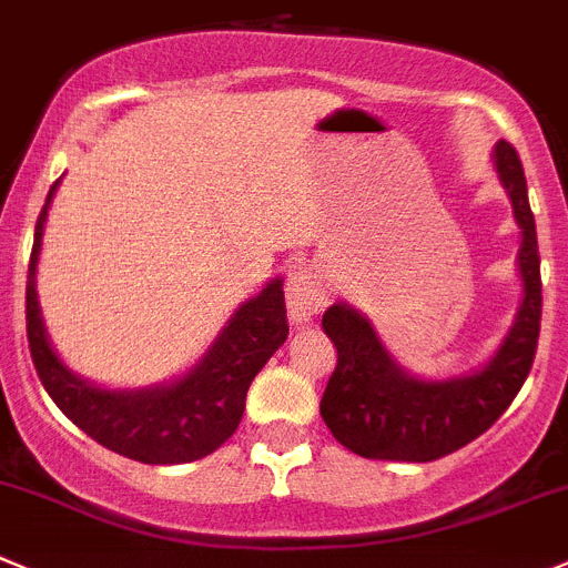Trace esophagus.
Instances as JSON below:
<instances>
[{
	"label": "esophagus",
	"mask_w": 568,
	"mask_h": 568,
	"mask_svg": "<svg viewBox=\"0 0 568 568\" xmlns=\"http://www.w3.org/2000/svg\"><path fill=\"white\" fill-rule=\"evenodd\" d=\"M327 283H324L322 274L316 268L305 266L296 268L288 277V285H285V300H288V316L296 327H305V324L313 322L316 313L324 311L327 305Z\"/></svg>",
	"instance_id": "1"
}]
</instances>
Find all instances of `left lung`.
<instances>
[{"label": "left lung", "mask_w": 568, "mask_h": 568, "mask_svg": "<svg viewBox=\"0 0 568 568\" xmlns=\"http://www.w3.org/2000/svg\"><path fill=\"white\" fill-rule=\"evenodd\" d=\"M494 166L508 191L521 230L519 277L521 305L491 361L477 372L449 379H422L399 366L372 322L335 302L324 311L322 327L338 349V363L322 396L324 424L361 458L427 464L466 447L491 427L532 368L541 329V257L536 219L527 200L519 155L508 141L494 146Z\"/></svg>", "instance_id": "1"}]
</instances>
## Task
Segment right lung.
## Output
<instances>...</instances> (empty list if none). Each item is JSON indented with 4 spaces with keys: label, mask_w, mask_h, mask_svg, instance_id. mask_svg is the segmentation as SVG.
<instances>
[{
    "label": "right lung",
    "mask_w": 568,
    "mask_h": 568,
    "mask_svg": "<svg viewBox=\"0 0 568 568\" xmlns=\"http://www.w3.org/2000/svg\"><path fill=\"white\" fill-rule=\"evenodd\" d=\"M58 185L60 180L49 189L47 205L38 216L27 272V341L43 388L82 433L124 458L172 466L216 453L239 430L255 374L288 338L283 280H272L261 294L246 300L183 377L135 390L99 388L60 361L38 307L36 268L49 202Z\"/></svg>",
    "instance_id": "obj_1"
}]
</instances>
